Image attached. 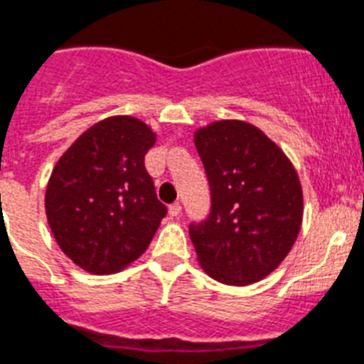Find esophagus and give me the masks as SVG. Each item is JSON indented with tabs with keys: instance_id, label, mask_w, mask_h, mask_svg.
<instances>
[{
	"instance_id": "1",
	"label": "esophagus",
	"mask_w": 364,
	"mask_h": 364,
	"mask_svg": "<svg viewBox=\"0 0 364 364\" xmlns=\"http://www.w3.org/2000/svg\"><path fill=\"white\" fill-rule=\"evenodd\" d=\"M168 213H170V216L181 215V203H172V205L168 207Z\"/></svg>"
}]
</instances>
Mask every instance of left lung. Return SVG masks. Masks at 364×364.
Wrapping results in <instances>:
<instances>
[{
    "label": "left lung",
    "mask_w": 364,
    "mask_h": 364,
    "mask_svg": "<svg viewBox=\"0 0 364 364\" xmlns=\"http://www.w3.org/2000/svg\"><path fill=\"white\" fill-rule=\"evenodd\" d=\"M194 144L210 187L209 216L188 228L198 262L224 285L257 283L298 239L300 177L283 149L248 122H213L194 133Z\"/></svg>",
    "instance_id": "1"
}]
</instances>
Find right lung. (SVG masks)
I'll return each mask as SVG.
<instances>
[{
	"mask_svg": "<svg viewBox=\"0 0 364 364\" xmlns=\"http://www.w3.org/2000/svg\"><path fill=\"white\" fill-rule=\"evenodd\" d=\"M157 135L135 116L88 127L55 164L46 216L59 248L90 274H114L146 252L166 205L157 200L144 155Z\"/></svg>",
	"mask_w": 364,
	"mask_h": 364,
	"instance_id": "1",
	"label": "right lung"
}]
</instances>
